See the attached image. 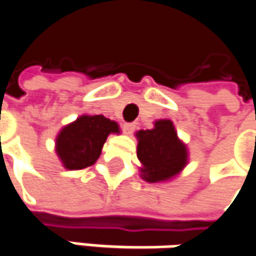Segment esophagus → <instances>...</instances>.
<instances>
[{
  "label": "esophagus",
  "instance_id": "1",
  "mask_svg": "<svg viewBox=\"0 0 256 256\" xmlns=\"http://www.w3.org/2000/svg\"><path fill=\"white\" fill-rule=\"evenodd\" d=\"M134 128H136V124H134V123H124V124H123V132H124L126 134H132V133L134 132Z\"/></svg>",
  "mask_w": 256,
  "mask_h": 256
}]
</instances>
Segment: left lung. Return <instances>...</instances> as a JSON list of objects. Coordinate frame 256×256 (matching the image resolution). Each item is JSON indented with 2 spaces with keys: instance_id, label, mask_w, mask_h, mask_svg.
Segmentation results:
<instances>
[{
  "instance_id": "8db88e82",
  "label": "left lung",
  "mask_w": 256,
  "mask_h": 256,
  "mask_svg": "<svg viewBox=\"0 0 256 256\" xmlns=\"http://www.w3.org/2000/svg\"><path fill=\"white\" fill-rule=\"evenodd\" d=\"M138 158L142 162V178L160 182L178 175L188 162L186 144L176 136L171 120H158L150 130H139Z\"/></svg>"
}]
</instances>
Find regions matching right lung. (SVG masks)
<instances>
[{"label": "right lung", "instance_id": "1", "mask_svg": "<svg viewBox=\"0 0 256 256\" xmlns=\"http://www.w3.org/2000/svg\"><path fill=\"white\" fill-rule=\"evenodd\" d=\"M118 132V124L113 120L100 114H84L59 132L56 154L66 170H84L100 158L108 134Z\"/></svg>", "mask_w": 256, "mask_h": 256}]
</instances>
